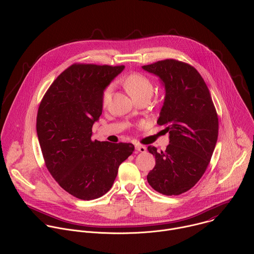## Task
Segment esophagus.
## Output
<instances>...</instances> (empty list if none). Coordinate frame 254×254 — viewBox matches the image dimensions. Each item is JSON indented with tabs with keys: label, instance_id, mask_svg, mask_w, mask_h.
Wrapping results in <instances>:
<instances>
[{
	"label": "esophagus",
	"instance_id": "1",
	"mask_svg": "<svg viewBox=\"0 0 254 254\" xmlns=\"http://www.w3.org/2000/svg\"><path fill=\"white\" fill-rule=\"evenodd\" d=\"M134 148H135V151H137L139 153H146L147 152V148L144 146H141V144H138V143L135 144Z\"/></svg>",
	"mask_w": 254,
	"mask_h": 254
}]
</instances>
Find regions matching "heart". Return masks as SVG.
<instances>
[{
  "label": "heart",
  "instance_id": "b5f03b06",
  "mask_svg": "<svg viewBox=\"0 0 254 254\" xmlns=\"http://www.w3.org/2000/svg\"><path fill=\"white\" fill-rule=\"evenodd\" d=\"M124 85L130 94L132 98L144 95V94H153L154 87L151 80L142 74L131 73L127 75L124 80ZM112 95V88L107 87L102 94V105L106 106L110 101Z\"/></svg>",
  "mask_w": 254,
  "mask_h": 254
}]
</instances>
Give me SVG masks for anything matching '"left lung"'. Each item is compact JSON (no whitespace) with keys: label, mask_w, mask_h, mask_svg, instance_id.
I'll use <instances>...</instances> for the list:
<instances>
[{"label":"left lung","mask_w":254,"mask_h":254,"mask_svg":"<svg viewBox=\"0 0 254 254\" xmlns=\"http://www.w3.org/2000/svg\"><path fill=\"white\" fill-rule=\"evenodd\" d=\"M141 68L165 87L158 124L166 127L170 139L166 151L148 147L156 158L148 182L161 194L180 195L205 173L218 137V118L209 89L193 66L166 59Z\"/></svg>","instance_id":"8db88e82"}]
</instances>
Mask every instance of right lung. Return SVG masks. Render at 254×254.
<instances>
[{
	"label": "right lung",
	"mask_w": 254,
	"mask_h": 254,
	"mask_svg": "<svg viewBox=\"0 0 254 254\" xmlns=\"http://www.w3.org/2000/svg\"><path fill=\"white\" fill-rule=\"evenodd\" d=\"M125 66L73 64L45 93L37 115V135L46 167L66 192L93 200L110 191L132 143L92 140L105 88Z\"/></svg>",
	"instance_id": "obj_1"
}]
</instances>
